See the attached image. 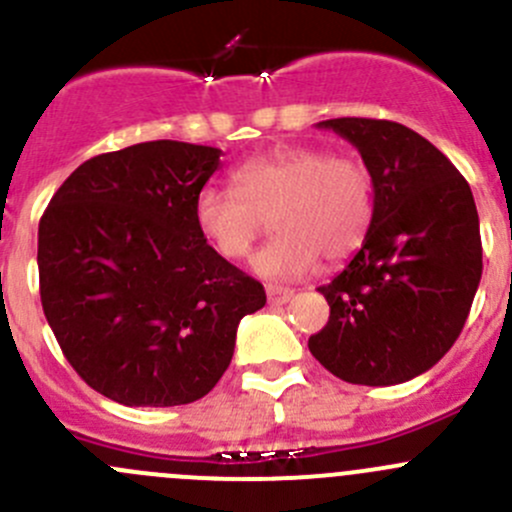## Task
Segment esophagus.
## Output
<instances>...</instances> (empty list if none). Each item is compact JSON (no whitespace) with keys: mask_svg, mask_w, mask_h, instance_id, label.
Segmentation results:
<instances>
[{"mask_svg":"<svg viewBox=\"0 0 512 512\" xmlns=\"http://www.w3.org/2000/svg\"><path fill=\"white\" fill-rule=\"evenodd\" d=\"M294 289L289 287H277V285H270L267 287V299H270V304H287L289 299H292Z\"/></svg>","mask_w":512,"mask_h":512,"instance_id":"1","label":"esophagus"}]
</instances>
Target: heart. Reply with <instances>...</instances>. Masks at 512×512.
<instances>
[{"label": "heart", "mask_w": 512, "mask_h": 512, "mask_svg": "<svg viewBox=\"0 0 512 512\" xmlns=\"http://www.w3.org/2000/svg\"><path fill=\"white\" fill-rule=\"evenodd\" d=\"M195 225L223 257L240 260L267 223L277 235L252 257L257 275L294 280L339 262L364 242L374 218V183L359 158L312 146H289L245 160L232 188L205 185L195 198Z\"/></svg>", "instance_id": "1"}]
</instances>
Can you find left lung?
I'll return each mask as SVG.
<instances>
[{
    "label": "left lung",
    "instance_id": "1",
    "mask_svg": "<svg viewBox=\"0 0 512 512\" xmlns=\"http://www.w3.org/2000/svg\"><path fill=\"white\" fill-rule=\"evenodd\" d=\"M361 153L374 218L359 252L329 285V322L314 359L349 384H404L461 334L483 272L471 185L433 143L376 118L319 121Z\"/></svg>",
    "mask_w": 512,
    "mask_h": 512
}]
</instances>
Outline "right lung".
Segmentation results:
<instances>
[{
    "instance_id": "1",
    "label": "right lung",
    "mask_w": 512,
    "mask_h": 512,
    "mask_svg": "<svg viewBox=\"0 0 512 512\" xmlns=\"http://www.w3.org/2000/svg\"><path fill=\"white\" fill-rule=\"evenodd\" d=\"M220 148L148 141L81 163L39 223L46 322L76 374L123 406H180L230 366L265 289L195 225Z\"/></svg>"
}]
</instances>
